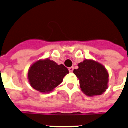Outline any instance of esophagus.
I'll list each match as a JSON object with an SVG mask.
<instances>
[{
    "label": "esophagus",
    "instance_id": "1",
    "mask_svg": "<svg viewBox=\"0 0 128 128\" xmlns=\"http://www.w3.org/2000/svg\"><path fill=\"white\" fill-rule=\"evenodd\" d=\"M73 70H74L73 66H70V67H69V68H68V70H69V72H72L73 71Z\"/></svg>",
    "mask_w": 128,
    "mask_h": 128
}]
</instances>
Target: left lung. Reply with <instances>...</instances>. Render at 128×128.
I'll list each match as a JSON object with an SVG mask.
<instances>
[{
	"instance_id": "obj_1",
	"label": "left lung",
	"mask_w": 128,
	"mask_h": 128,
	"mask_svg": "<svg viewBox=\"0 0 128 128\" xmlns=\"http://www.w3.org/2000/svg\"><path fill=\"white\" fill-rule=\"evenodd\" d=\"M73 72L79 79L81 90L88 96L101 95L108 88V74L104 66L94 60L78 63Z\"/></svg>"
}]
</instances>
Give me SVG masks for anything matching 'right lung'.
Wrapping results in <instances>:
<instances>
[{
    "label": "right lung",
    "mask_w": 128,
    "mask_h": 128,
    "mask_svg": "<svg viewBox=\"0 0 128 128\" xmlns=\"http://www.w3.org/2000/svg\"><path fill=\"white\" fill-rule=\"evenodd\" d=\"M68 73V68L58 65L49 59L39 60L33 63L28 72L29 84L36 90L48 93L60 85L63 77Z\"/></svg>",
    "instance_id": "right-lung-1"
}]
</instances>
